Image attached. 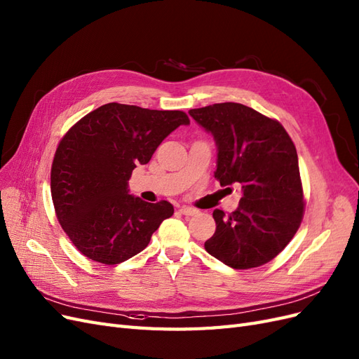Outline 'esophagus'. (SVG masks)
<instances>
[{"label": "esophagus", "mask_w": 359, "mask_h": 359, "mask_svg": "<svg viewBox=\"0 0 359 359\" xmlns=\"http://www.w3.org/2000/svg\"><path fill=\"white\" fill-rule=\"evenodd\" d=\"M180 213L184 216H194L198 213V210L194 209V207H189V205H183V207H180Z\"/></svg>", "instance_id": "esophagus-1"}]
</instances>
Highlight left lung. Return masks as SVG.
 Returning a JSON list of instances; mask_svg holds the SVG:
<instances>
[{
    "mask_svg": "<svg viewBox=\"0 0 359 359\" xmlns=\"http://www.w3.org/2000/svg\"><path fill=\"white\" fill-rule=\"evenodd\" d=\"M189 114L217 146L215 177L241 184L237 210L216 209L215 234L204 243L216 259L236 270L270 262L295 236L304 215L297 149L280 122L238 102L192 109Z\"/></svg>",
    "mask_w": 359,
    "mask_h": 359,
    "instance_id": "obj_1",
    "label": "left lung"
}]
</instances>
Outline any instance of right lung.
Wrapping results in <instances>:
<instances>
[{"instance_id": "1", "label": "right lung", "mask_w": 359, "mask_h": 359, "mask_svg": "<svg viewBox=\"0 0 359 359\" xmlns=\"http://www.w3.org/2000/svg\"><path fill=\"white\" fill-rule=\"evenodd\" d=\"M180 125H189L180 110L109 102L62 137L52 163V200L65 234L86 258L106 265L130 259L175 213L168 201L130 195L128 180Z\"/></svg>"}]
</instances>
